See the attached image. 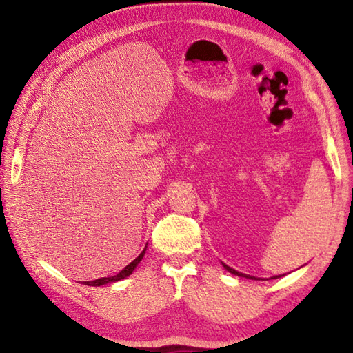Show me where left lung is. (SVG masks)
Instances as JSON below:
<instances>
[{
	"label": "left lung",
	"mask_w": 353,
	"mask_h": 353,
	"mask_svg": "<svg viewBox=\"0 0 353 353\" xmlns=\"http://www.w3.org/2000/svg\"><path fill=\"white\" fill-rule=\"evenodd\" d=\"M221 264H223V267L226 268L228 272H229V273H232V274L239 276V277H247V279H256V277H254V276H249V274H244V273H239V272H236V270H234V268H232V267L226 265V264H224V262H221ZM281 276H283V274H279V276H273L272 279H277V277H281Z\"/></svg>",
	"instance_id": "obj_1"
}]
</instances>
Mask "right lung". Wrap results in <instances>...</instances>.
<instances>
[{"mask_svg":"<svg viewBox=\"0 0 353 353\" xmlns=\"http://www.w3.org/2000/svg\"><path fill=\"white\" fill-rule=\"evenodd\" d=\"M145 250H147V245L144 247V250H142L141 253H139V256L138 258H134L129 265L127 267H124L121 272H119L118 274H115V276H110V277H100V279H95V281H88V282H83L85 285H91V287H101V285H106V283H110V282H118V281H121V279H125L127 276H130L132 273H133V270L137 268V265L139 264L141 262V259L144 258V254H145Z\"/></svg>","mask_w":353,"mask_h":353,"instance_id":"obj_1","label":"right lung"}]
</instances>
